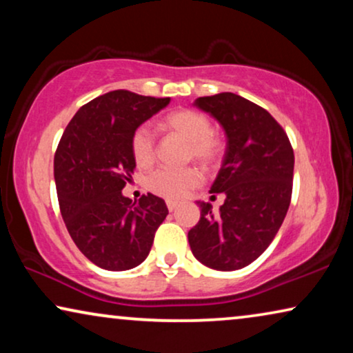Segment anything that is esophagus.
Segmentation results:
<instances>
[{
    "label": "esophagus",
    "mask_w": 353,
    "mask_h": 353,
    "mask_svg": "<svg viewBox=\"0 0 353 353\" xmlns=\"http://www.w3.org/2000/svg\"><path fill=\"white\" fill-rule=\"evenodd\" d=\"M178 207V204L176 202H173V201H167V209L170 210V212H173Z\"/></svg>",
    "instance_id": "obj_1"
}]
</instances>
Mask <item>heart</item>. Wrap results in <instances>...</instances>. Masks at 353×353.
<instances>
[{
	"instance_id": "obj_1",
	"label": "heart",
	"mask_w": 353,
	"mask_h": 353,
	"mask_svg": "<svg viewBox=\"0 0 353 353\" xmlns=\"http://www.w3.org/2000/svg\"><path fill=\"white\" fill-rule=\"evenodd\" d=\"M162 127L188 141L186 157L205 167L215 165L223 156V141L212 130V123L205 114L194 109H178L162 119ZM132 156L138 167H151L156 161V137L148 125H139L130 139ZM201 172L196 167L185 168H157L148 176L146 186L154 194L170 201H180L188 192L199 186Z\"/></svg>"
}]
</instances>
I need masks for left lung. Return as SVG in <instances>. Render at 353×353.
Wrapping results in <instances>:
<instances>
[{
	"mask_svg": "<svg viewBox=\"0 0 353 353\" xmlns=\"http://www.w3.org/2000/svg\"><path fill=\"white\" fill-rule=\"evenodd\" d=\"M219 120L226 152L210 192H223L219 214L197 202L201 219L188 239L205 267L231 272L265 252L281 228L292 196L294 151L281 125L260 105L234 93L202 96L194 103Z\"/></svg>",
	"mask_w": 353,
	"mask_h": 353,
	"instance_id": "8db88e82",
	"label": "left lung"
}]
</instances>
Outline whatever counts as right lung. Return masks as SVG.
<instances>
[{"label": "right lung", "instance_id": "right-lung-1", "mask_svg": "<svg viewBox=\"0 0 353 353\" xmlns=\"http://www.w3.org/2000/svg\"><path fill=\"white\" fill-rule=\"evenodd\" d=\"M170 98L109 91L77 110L54 154L61 215L77 248L94 265L123 272L138 267L152 248L168 209L148 192L138 202L122 194L137 162L134 130Z\"/></svg>", "mask_w": 353, "mask_h": 353}]
</instances>
